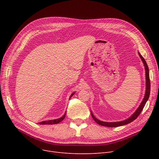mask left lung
<instances>
[{"mask_svg": "<svg viewBox=\"0 0 159 159\" xmlns=\"http://www.w3.org/2000/svg\"><path fill=\"white\" fill-rule=\"evenodd\" d=\"M139 55L140 57V58L143 61L144 67H145V70H146V93H145V96L144 98L143 99V102L140 104V105L139 106V107H138V109L136 110V111L133 114V115L130 117L126 120H123V121H120V122H102L98 120L97 119H96L95 116H93V113H91V116H92V118L93 119V120L99 125H101V126H106V127H118V126H123V125H126L128 124L131 122H133L134 120H135L137 117L140 114L141 111H143V108L146 103V102L148 101V100L149 98V94H150V80H149V69H148V64L145 61L144 58H143V57L142 56L140 53H139Z\"/></svg>", "mask_w": 159, "mask_h": 159, "instance_id": "obj_1", "label": "left lung"}]
</instances>
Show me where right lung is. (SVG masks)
I'll use <instances>...</instances> for the list:
<instances>
[{"label": "right lung", "instance_id": "obj_1", "mask_svg": "<svg viewBox=\"0 0 159 159\" xmlns=\"http://www.w3.org/2000/svg\"><path fill=\"white\" fill-rule=\"evenodd\" d=\"M74 93H72V94L71 95L70 98H71V97L73 95ZM66 113V112L65 114L62 116V117L60 118V119H55V120H47V121H43V122H39V124H58V123L61 122L62 120H64V119L65 118Z\"/></svg>", "mask_w": 159, "mask_h": 159}]
</instances>
